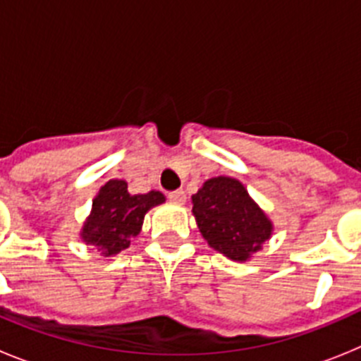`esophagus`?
<instances>
[{
	"instance_id": "34e87169",
	"label": "esophagus",
	"mask_w": 361,
	"mask_h": 361,
	"mask_svg": "<svg viewBox=\"0 0 361 361\" xmlns=\"http://www.w3.org/2000/svg\"><path fill=\"white\" fill-rule=\"evenodd\" d=\"M168 199L175 204H184V200H186V193H184L183 190L170 191V193H168Z\"/></svg>"
}]
</instances>
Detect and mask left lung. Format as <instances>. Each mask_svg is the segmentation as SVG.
<instances>
[{"instance_id": "left-lung-1", "label": "left lung", "mask_w": 361, "mask_h": 361, "mask_svg": "<svg viewBox=\"0 0 361 361\" xmlns=\"http://www.w3.org/2000/svg\"><path fill=\"white\" fill-rule=\"evenodd\" d=\"M191 200L202 237L231 260H247L271 237L269 219L235 178H209Z\"/></svg>"}]
</instances>
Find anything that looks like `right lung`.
Segmentation results:
<instances>
[{
    "mask_svg": "<svg viewBox=\"0 0 361 361\" xmlns=\"http://www.w3.org/2000/svg\"><path fill=\"white\" fill-rule=\"evenodd\" d=\"M162 202L161 191L130 195L124 180H108L94 199L92 215L81 233L82 240L97 245L104 257L117 255L128 247L130 238L139 235L146 212Z\"/></svg>",
    "mask_w": 361,
    "mask_h": 361,
    "instance_id": "add662e5",
    "label": "right lung"
}]
</instances>
